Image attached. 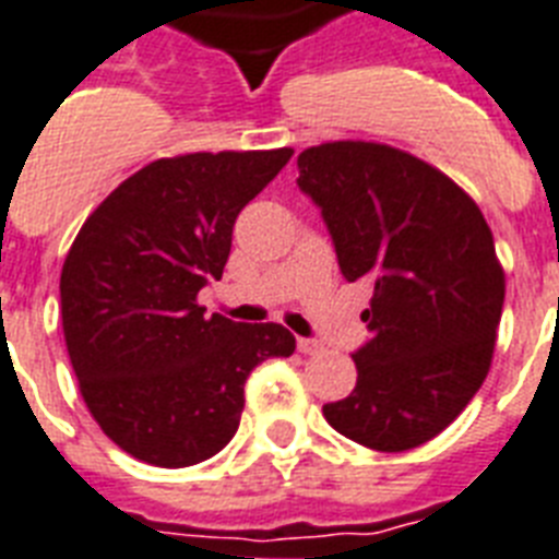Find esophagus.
Segmentation results:
<instances>
[{
    "instance_id": "esophagus-1",
    "label": "esophagus",
    "mask_w": 559,
    "mask_h": 559,
    "mask_svg": "<svg viewBox=\"0 0 559 559\" xmlns=\"http://www.w3.org/2000/svg\"><path fill=\"white\" fill-rule=\"evenodd\" d=\"M297 349H300L302 355H320V352H323V343L311 341V337H300V341H297Z\"/></svg>"
}]
</instances>
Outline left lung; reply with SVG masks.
I'll return each instance as SVG.
<instances>
[{
	"label": "left lung",
	"mask_w": 559,
	"mask_h": 559,
	"mask_svg": "<svg viewBox=\"0 0 559 559\" xmlns=\"http://www.w3.org/2000/svg\"><path fill=\"white\" fill-rule=\"evenodd\" d=\"M297 187L320 207L341 274L372 285L355 390L323 406L381 453L436 439L490 369L506 274L471 195L421 158L366 141L311 146Z\"/></svg>",
	"instance_id": "obj_1"
}]
</instances>
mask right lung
Listing matches in <instances>:
<instances>
[{
    "mask_svg": "<svg viewBox=\"0 0 559 559\" xmlns=\"http://www.w3.org/2000/svg\"><path fill=\"white\" fill-rule=\"evenodd\" d=\"M292 155L153 160L80 227L60 274L62 334L88 413L129 456L155 467L216 456L239 430L253 366L297 349L285 325L195 302L225 271L236 216Z\"/></svg>",
    "mask_w": 559,
    "mask_h": 559,
    "instance_id": "obj_1",
    "label": "right lung"
}]
</instances>
